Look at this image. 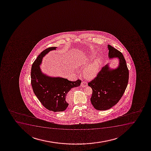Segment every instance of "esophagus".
<instances>
[{
  "instance_id": "obj_1",
  "label": "esophagus",
  "mask_w": 151,
  "mask_h": 151,
  "mask_svg": "<svg viewBox=\"0 0 151 151\" xmlns=\"http://www.w3.org/2000/svg\"><path fill=\"white\" fill-rule=\"evenodd\" d=\"M87 83H86V82L82 81L81 83V86L82 87H85L86 86H87Z\"/></svg>"
}]
</instances>
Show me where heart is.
Masks as SVG:
<instances>
[{
  "label": "heart",
  "mask_w": 151,
  "mask_h": 151,
  "mask_svg": "<svg viewBox=\"0 0 151 151\" xmlns=\"http://www.w3.org/2000/svg\"><path fill=\"white\" fill-rule=\"evenodd\" d=\"M101 63V60L99 57H98L94 59L91 63L87 65L84 69L83 74L84 76L89 79L96 77L99 72Z\"/></svg>",
  "instance_id": "1"
}]
</instances>
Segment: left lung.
I'll return each instance as SVG.
<instances>
[{"mask_svg":"<svg viewBox=\"0 0 151 151\" xmlns=\"http://www.w3.org/2000/svg\"><path fill=\"white\" fill-rule=\"evenodd\" d=\"M108 48L109 58L118 59L119 65L115 69H111L106 64L88 83L92 89L91 103L99 111L108 110L119 101L129 79V71L122 53L110 45H108Z\"/></svg>","mask_w":151,"mask_h":151,"instance_id":"8db88e82","label":"left lung"}]
</instances>
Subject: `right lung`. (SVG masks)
<instances>
[{"label":"right lung","mask_w":151,"mask_h":151,"mask_svg":"<svg viewBox=\"0 0 151 151\" xmlns=\"http://www.w3.org/2000/svg\"><path fill=\"white\" fill-rule=\"evenodd\" d=\"M57 47L46 48L38 56L32 65L31 81L34 94L45 108L53 112H62L66 110L68 93L74 87L80 85L81 81H71L66 78L52 77L42 73L40 65L43 58Z\"/></svg>","instance_id":"add662e5"}]
</instances>
